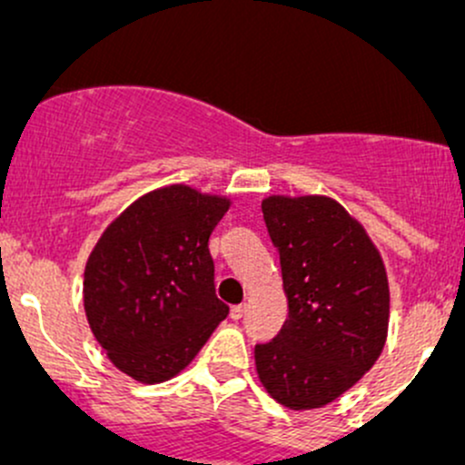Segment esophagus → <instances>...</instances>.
Masks as SVG:
<instances>
[{
  "label": "esophagus",
  "mask_w": 465,
  "mask_h": 465,
  "mask_svg": "<svg viewBox=\"0 0 465 465\" xmlns=\"http://www.w3.org/2000/svg\"><path fill=\"white\" fill-rule=\"evenodd\" d=\"M244 314V306L242 303H238V306H232V311H229V317L233 319V322H238V319H242Z\"/></svg>",
  "instance_id": "esophagus-1"
}]
</instances>
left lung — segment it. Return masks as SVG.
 Returning a JSON list of instances; mask_svg holds the SVG:
<instances>
[{"mask_svg":"<svg viewBox=\"0 0 465 465\" xmlns=\"http://www.w3.org/2000/svg\"><path fill=\"white\" fill-rule=\"evenodd\" d=\"M262 214L280 253L288 319L271 343L255 345V370L284 407H325L385 348V264L361 223L328 196H269Z\"/></svg>","mask_w":465,"mask_h":465,"instance_id":"8db88e82","label":"left lung"}]
</instances>
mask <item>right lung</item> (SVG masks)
<instances>
[{
  "mask_svg": "<svg viewBox=\"0 0 465 465\" xmlns=\"http://www.w3.org/2000/svg\"><path fill=\"white\" fill-rule=\"evenodd\" d=\"M229 199L165 185L104 229L84 266L89 328L111 362L154 385L190 365L229 306L216 297L210 236Z\"/></svg>",
  "mask_w": 465,
  "mask_h": 465,
  "instance_id": "right-lung-1",
  "label": "right lung"
}]
</instances>
